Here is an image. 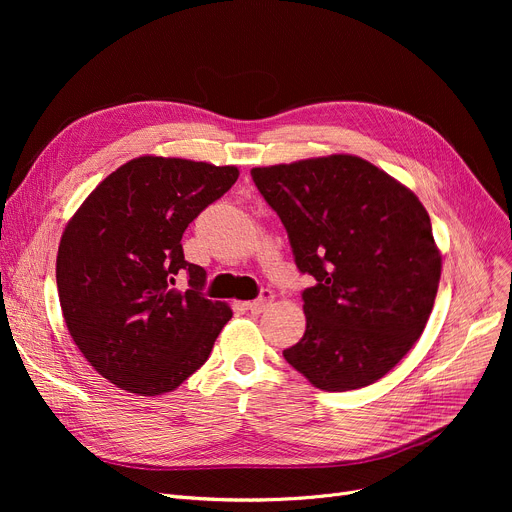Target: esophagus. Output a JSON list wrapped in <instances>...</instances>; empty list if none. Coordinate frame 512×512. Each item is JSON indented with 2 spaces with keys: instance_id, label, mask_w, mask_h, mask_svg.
<instances>
[{
  "instance_id": "1",
  "label": "esophagus",
  "mask_w": 512,
  "mask_h": 512,
  "mask_svg": "<svg viewBox=\"0 0 512 512\" xmlns=\"http://www.w3.org/2000/svg\"><path fill=\"white\" fill-rule=\"evenodd\" d=\"M272 301H274V292L265 288V290H261V294H259V297H257L255 301H249V303H247V309H249L251 313H261Z\"/></svg>"
}]
</instances>
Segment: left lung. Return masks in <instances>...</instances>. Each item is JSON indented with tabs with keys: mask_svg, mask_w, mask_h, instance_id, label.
<instances>
[{
	"mask_svg": "<svg viewBox=\"0 0 512 512\" xmlns=\"http://www.w3.org/2000/svg\"><path fill=\"white\" fill-rule=\"evenodd\" d=\"M288 232L307 328L284 359L319 390L378 382L423 334L440 284L432 222L407 186L355 155L253 168Z\"/></svg>",
	"mask_w": 512,
	"mask_h": 512,
	"instance_id": "obj_1",
	"label": "left lung"
}]
</instances>
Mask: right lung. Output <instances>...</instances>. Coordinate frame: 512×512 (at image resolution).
I'll list each match as a JSON object with an SVG mask.
<instances>
[{
    "label": "right lung",
    "mask_w": 512,
    "mask_h": 512,
    "mask_svg": "<svg viewBox=\"0 0 512 512\" xmlns=\"http://www.w3.org/2000/svg\"><path fill=\"white\" fill-rule=\"evenodd\" d=\"M234 166L143 155L107 176L68 222L56 261L60 305L78 351L122 390L157 396L209 357L232 317L203 294L182 234L236 182ZM186 275L189 288L175 282Z\"/></svg>",
    "instance_id": "1"
}]
</instances>
